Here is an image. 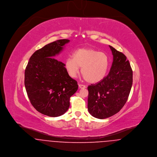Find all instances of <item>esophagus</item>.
I'll return each instance as SVG.
<instances>
[{
	"mask_svg": "<svg viewBox=\"0 0 157 157\" xmlns=\"http://www.w3.org/2000/svg\"><path fill=\"white\" fill-rule=\"evenodd\" d=\"M78 87L80 89H85L86 88V86L84 85H82V84H79L78 85Z\"/></svg>",
	"mask_w": 157,
	"mask_h": 157,
	"instance_id": "34e87169",
	"label": "esophagus"
}]
</instances>
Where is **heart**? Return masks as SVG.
Segmentation results:
<instances>
[{
  "mask_svg": "<svg viewBox=\"0 0 157 157\" xmlns=\"http://www.w3.org/2000/svg\"><path fill=\"white\" fill-rule=\"evenodd\" d=\"M109 65L108 55L93 48L78 49L65 62V67L71 77L75 78L82 67V74L90 83L102 80L107 74Z\"/></svg>",
  "mask_w": 157,
  "mask_h": 157,
  "instance_id": "heart-1",
  "label": "heart"
}]
</instances>
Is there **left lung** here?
I'll return each mask as SVG.
<instances>
[{"label":"left lung","instance_id":"left-lung-1","mask_svg":"<svg viewBox=\"0 0 157 157\" xmlns=\"http://www.w3.org/2000/svg\"><path fill=\"white\" fill-rule=\"evenodd\" d=\"M113 62L108 75L88 86L90 114L104 119L119 112L126 103L132 85V70L126 56L109 45Z\"/></svg>","mask_w":157,"mask_h":157}]
</instances>
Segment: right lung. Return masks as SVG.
Masks as SVG:
<instances>
[{
	"instance_id": "right-lung-1",
	"label": "right lung",
	"mask_w": 157,
	"mask_h": 157,
	"mask_svg": "<svg viewBox=\"0 0 157 157\" xmlns=\"http://www.w3.org/2000/svg\"><path fill=\"white\" fill-rule=\"evenodd\" d=\"M69 40H58L37 50L25 71V86L31 105L38 112L52 117L64 114L70 97L78 90L76 80L65 64L54 59Z\"/></svg>"
}]
</instances>
